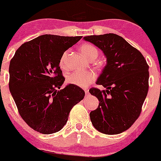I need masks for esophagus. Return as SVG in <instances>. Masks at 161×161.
I'll use <instances>...</instances> for the list:
<instances>
[{
  "instance_id": "obj_1",
  "label": "esophagus",
  "mask_w": 161,
  "mask_h": 161,
  "mask_svg": "<svg viewBox=\"0 0 161 161\" xmlns=\"http://www.w3.org/2000/svg\"><path fill=\"white\" fill-rule=\"evenodd\" d=\"M85 94L88 95V92H89V90H88V88H85Z\"/></svg>"
}]
</instances>
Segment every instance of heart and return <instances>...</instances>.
<instances>
[{"label": "heart", "mask_w": 161, "mask_h": 161, "mask_svg": "<svg viewBox=\"0 0 161 161\" xmlns=\"http://www.w3.org/2000/svg\"><path fill=\"white\" fill-rule=\"evenodd\" d=\"M80 52L88 58H92V57L98 55V50L94 45L90 43H85L80 46ZM66 55L64 53L59 62V66L62 69L66 68ZM95 79V73L92 71H74L70 73L66 76V81L70 85L79 87H85L89 85Z\"/></svg>", "instance_id": "heart-1"}]
</instances>
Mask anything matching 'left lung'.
<instances>
[{
  "instance_id": "obj_1",
  "label": "left lung",
  "mask_w": 161,
  "mask_h": 161,
  "mask_svg": "<svg viewBox=\"0 0 161 161\" xmlns=\"http://www.w3.org/2000/svg\"><path fill=\"white\" fill-rule=\"evenodd\" d=\"M103 50L107 65L96 85L106 90L90 88L99 101L90 112L93 126L105 134H118L129 129L140 116L148 90V65L138 50L115 34L84 37Z\"/></svg>"
}]
</instances>
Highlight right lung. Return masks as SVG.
<instances>
[{
  "instance_id": "right-lung-1",
  "label": "right lung",
  "mask_w": 161,
  "mask_h": 161,
  "mask_svg": "<svg viewBox=\"0 0 161 161\" xmlns=\"http://www.w3.org/2000/svg\"><path fill=\"white\" fill-rule=\"evenodd\" d=\"M82 36L43 35L24 42L9 65V90L24 122L37 132L61 130L74 105L85 97L76 85L61 87L65 77L59 66L62 54Z\"/></svg>"
}]
</instances>
